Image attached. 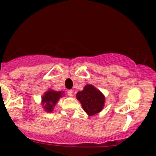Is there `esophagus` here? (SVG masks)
Segmentation results:
<instances>
[{"mask_svg": "<svg viewBox=\"0 0 156 156\" xmlns=\"http://www.w3.org/2000/svg\"><path fill=\"white\" fill-rule=\"evenodd\" d=\"M73 91L72 90H69L68 91H67V94H68V95L69 97H73Z\"/></svg>", "mask_w": 156, "mask_h": 156, "instance_id": "esophagus-1", "label": "esophagus"}]
</instances>
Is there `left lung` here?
<instances>
[{"instance_id":"obj_1","label":"left lung","mask_w":156,"mask_h":156,"mask_svg":"<svg viewBox=\"0 0 156 156\" xmlns=\"http://www.w3.org/2000/svg\"><path fill=\"white\" fill-rule=\"evenodd\" d=\"M76 99L88 115H94L103 109L105 98L98 89L92 84H87L83 90L76 94Z\"/></svg>"}]
</instances>
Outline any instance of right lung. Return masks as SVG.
<instances>
[{"label":"right lung","mask_w":156,"mask_h":156,"mask_svg":"<svg viewBox=\"0 0 156 156\" xmlns=\"http://www.w3.org/2000/svg\"><path fill=\"white\" fill-rule=\"evenodd\" d=\"M62 96H64V91H55L53 89H48L41 98V105L44 111L48 112H53L54 107Z\"/></svg>","instance_id":"add662e5"}]
</instances>
